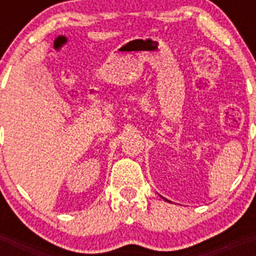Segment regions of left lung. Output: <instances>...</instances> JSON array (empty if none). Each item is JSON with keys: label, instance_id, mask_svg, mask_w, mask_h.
<instances>
[{"label": "left lung", "instance_id": "8db88e82", "mask_svg": "<svg viewBox=\"0 0 256 256\" xmlns=\"http://www.w3.org/2000/svg\"><path fill=\"white\" fill-rule=\"evenodd\" d=\"M164 200H165V201H168V202H170V201H169V200H166V198H164Z\"/></svg>", "mask_w": 256, "mask_h": 256}]
</instances>
